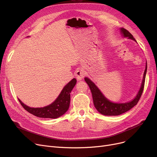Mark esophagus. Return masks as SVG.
<instances>
[{
    "instance_id": "obj_1",
    "label": "esophagus",
    "mask_w": 157,
    "mask_h": 157,
    "mask_svg": "<svg viewBox=\"0 0 157 157\" xmlns=\"http://www.w3.org/2000/svg\"><path fill=\"white\" fill-rule=\"evenodd\" d=\"M84 75H85V72L83 70L78 69L75 72V76L76 78L78 81L82 80L84 78Z\"/></svg>"
}]
</instances>
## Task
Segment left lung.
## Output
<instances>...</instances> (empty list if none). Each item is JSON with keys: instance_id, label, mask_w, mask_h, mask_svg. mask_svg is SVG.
I'll return each instance as SVG.
<instances>
[{"instance_id": "left-lung-1", "label": "left lung", "mask_w": 157, "mask_h": 157, "mask_svg": "<svg viewBox=\"0 0 157 157\" xmlns=\"http://www.w3.org/2000/svg\"><path fill=\"white\" fill-rule=\"evenodd\" d=\"M120 30L121 36L124 37H127V39L133 40L135 42H136V40L133 37L132 34L130 33L127 30H125V29L122 28H120ZM146 72L147 62L146 63V68H145L144 71L141 86L140 89H139L138 92H137V94L132 100L124 103H116L110 101L103 95L101 91L90 79L87 77H85V81L88 84L90 89L94 105L97 111L100 114L105 116H118L129 111L131 109H132L133 107L136 105L139 100H140V98L144 90Z\"/></svg>"}]
</instances>
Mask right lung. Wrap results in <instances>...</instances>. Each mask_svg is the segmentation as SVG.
I'll return each mask as SVG.
<instances>
[{
	"label": "right lung",
	"mask_w": 157,
	"mask_h": 157,
	"mask_svg": "<svg viewBox=\"0 0 157 157\" xmlns=\"http://www.w3.org/2000/svg\"><path fill=\"white\" fill-rule=\"evenodd\" d=\"M76 82V79L73 78L64 86L54 101L43 107H30L25 105L19 99V101L25 110L36 117L44 118H57L68 111L71 102V92Z\"/></svg>",
	"instance_id": "1"
}]
</instances>
